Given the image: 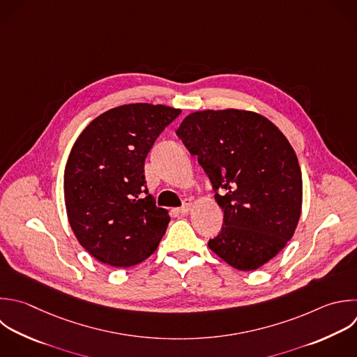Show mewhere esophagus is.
Wrapping results in <instances>:
<instances>
[{"instance_id":"34e87169","label":"esophagus","mask_w":357,"mask_h":357,"mask_svg":"<svg viewBox=\"0 0 357 357\" xmlns=\"http://www.w3.org/2000/svg\"><path fill=\"white\" fill-rule=\"evenodd\" d=\"M191 206H192V202H191V199H184L183 205H181L180 208H176L174 211H176L177 213H187V212L191 209Z\"/></svg>"}]
</instances>
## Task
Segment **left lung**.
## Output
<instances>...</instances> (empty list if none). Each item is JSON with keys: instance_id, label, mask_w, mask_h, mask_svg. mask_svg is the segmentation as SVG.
<instances>
[{"instance_id": "obj_1", "label": "left lung", "mask_w": 357, "mask_h": 357, "mask_svg": "<svg viewBox=\"0 0 357 357\" xmlns=\"http://www.w3.org/2000/svg\"><path fill=\"white\" fill-rule=\"evenodd\" d=\"M176 134L198 156L218 205L220 233L208 247L238 271L272 259L297 227L303 181L297 156L266 117L247 110H202L188 114Z\"/></svg>"}]
</instances>
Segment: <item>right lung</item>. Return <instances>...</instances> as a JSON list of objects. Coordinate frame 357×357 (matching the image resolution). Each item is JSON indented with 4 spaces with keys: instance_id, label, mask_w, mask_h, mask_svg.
<instances>
[{
    "instance_id": "1",
    "label": "right lung",
    "mask_w": 357,
    "mask_h": 357,
    "mask_svg": "<svg viewBox=\"0 0 357 357\" xmlns=\"http://www.w3.org/2000/svg\"><path fill=\"white\" fill-rule=\"evenodd\" d=\"M180 109L132 103L96 117L75 141L64 172L70 226L98 261L128 268L151 257L170 220L148 192L144 165Z\"/></svg>"
}]
</instances>
